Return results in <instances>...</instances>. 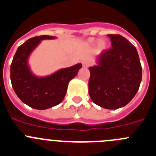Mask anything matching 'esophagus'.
<instances>
[{
	"label": "esophagus",
	"mask_w": 156,
	"mask_h": 156,
	"mask_svg": "<svg viewBox=\"0 0 156 156\" xmlns=\"http://www.w3.org/2000/svg\"><path fill=\"white\" fill-rule=\"evenodd\" d=\"M82 64H83V67L87 68V67H88V66H90V62L88 61V60H84V61H83Z\"/></svg>",
	"instance_id": "34e87169"
}]
</instances>
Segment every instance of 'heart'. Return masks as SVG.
Here are the masks:
<instances>
[{
    "instance_id": "1",
    "label": "heart",
    "mask_w": 156,
    "mask_h": 156,
    "mask_svg": "<svg viewBox=\"0 0 156 156\" xmlns=\"http://www.w3.org/2000/svg\"><path fill=\"white\" fill-rule=\"evenodd\" d=\"M88 42H89L90 44H94L96 42V41H95L94 39H93V38H91V39L89 40ZM106 48H107V43H106L105 41H103V40L99 41L98 44V50L103 51L105 50V49H106Z\"/></svg>"
}]
</instances>
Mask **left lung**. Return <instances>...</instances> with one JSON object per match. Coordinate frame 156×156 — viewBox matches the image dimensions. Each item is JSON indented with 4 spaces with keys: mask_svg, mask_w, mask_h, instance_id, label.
Listing matches in <instances>:
<instances>
[{
    "mask_svg": "<svg viewBox=\"0 0 156 156\" xmlns=\"http://www.w3.org/2000/svg\"><path fill=\"white\" fill-rule=\"evenodd\" d=\"M112 48L98 56V66L90 67L89 95L93 102L117 109L133 99L140 87L142 68L137 49L119 34H108Z\"/></svg>",
    "mask_w": 156,
    "mask_h": 156,
    "instance_id": "1",
    "label": "left lung"
}]
</instances>
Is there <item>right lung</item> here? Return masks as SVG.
Instances as JSON below:
<instances>
[{
    "label": "right lung",
    "instance_id": "right-lung-1",
    "mask_svg": "<svg viewBox=\"0 0 156 156\" xmlns=\"http://www.w3.org/2000/svg\"><path fill=\"white\" fill-rule=\"evenodd\" d=\"M55 38L47 35L30 38L18 48L11 64V82L16 95L23 103L35 109H47L60 104L69 81L82 68L79 63L46 77H37L32 73L27 64L30 53L41 41Z\"/></svg>",
    "mask_w": 156,
    "mask_h": 156
}]
</instances>
